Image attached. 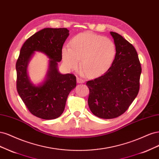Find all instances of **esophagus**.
I'll return each instance as SVG.
<instances>
[{
	"instance_id": "esophagus-1",
	"label": "esophagus",
	"mask_w": 159,
	"mask_h": 159,
	"mask_svg": "<svg viewBox=\"0 0 159 159\" xmlns=\"http://www.w3.org/2000/svg\"><path fill=\"white\" fill-rule=\"evenodd\" d=\"M76 81H77L78 83H80V84L84 83V80L83 79H80V78H79V77L76 79Z\"/></svg>"
}]
</instances>
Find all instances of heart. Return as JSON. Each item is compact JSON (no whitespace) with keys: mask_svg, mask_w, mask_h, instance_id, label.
Returning a JSON list of instances; mask_svg holds the SVG:
<instances>
[{"mask_svg":"<svg viewBox=\"0 0 159 159\" xmlns=\"http://www.w3.org/2000/svg\"><path fill=\"white\" fill-rule=\"evenodd\" d=\"M70 48L62 49V59L69 69H75L79 65L88 77H98L106 73L113 64L116 48L108 38L90 32L79 34L71 39Z\"/></svg>","mask_w":159,"mask_h":159,"instance_id":"heart-1","label":"heart"}]
</instances>
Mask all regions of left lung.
I'll return each mask as SVG.
<instances>
[{"label":"left lung","mask_w":159,"mask_h":159,"mask_svg":"<svg viewBox=\"0 0 159 159\" xmlns=\"http://www.w3.org/2000/svg\"><path fill=\"white\" fill-rule=\"evenodd\" d=\"M116 55L110 69L103 75L87 81L90 111L102 119L119 117L129 108L138 94L141 63L135 48L116 32H110Z\"/></svg>","instance_id":"1"}]
</instances>
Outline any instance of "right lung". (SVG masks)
Segmentation results:
<instances>
[{"mask_svg":"<svg viewBox=\"0 0 159 159\" xmlns=\"http://www.w3.org/2000/svg\"><path fill=\"white\" fill-rule=\"evenodd\" d=\"M69 32L66 28H44L29 38L20 49L16 64L18 93L30 113L41 119L53 120L62 114L70 92L76 85L74 75L61 74L57 69ZM34 51L42 52L50 59L46 79L38 86L30 82L27 73Z\"/></svg>","mask_w":159,"mask_h":159,"instance_id":"right-lung-1","label":"right lung"}]
</instances>
